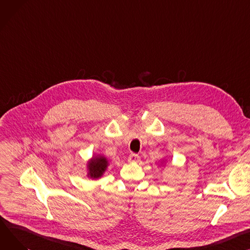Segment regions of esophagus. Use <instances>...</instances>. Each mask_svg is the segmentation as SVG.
Here are the masks:
<instances>
[{
    "label": "esophagus",
    "mask_w": 250,
    "mask_h": 250,
    "mask_svg": "<svg viewBox=\"0 0 250 250\" xmlns=\"http://www.w3.org/2000/svg\"><path fill=\"white\" fill-rule=\"evenodd\" d=\"M140 161V157L137 154H130L128 157V162L129 163H138Z\"/></svg>",
    "instance_id": "esophagus-1"
}]
</instances>
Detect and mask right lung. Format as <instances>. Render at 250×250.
I'll return each mask as SVG.
<instances>
[{
  "label": "right lung",
  "mask_w": 250,
  "mask_h": 250,
  "mask_svg": "<svg viewBox=\"0 0 250 250\" xmlns=\"http://www.w3.org/2000/svg\"><path fill=\"white\" fill-rule=\"evenodd\" d=\"M87 177L95 180L103 177L107 169L108 161L104 155H94L87 162Z\"/></svg>",
  "instance_id": "add662e5"
}]
</instances>
